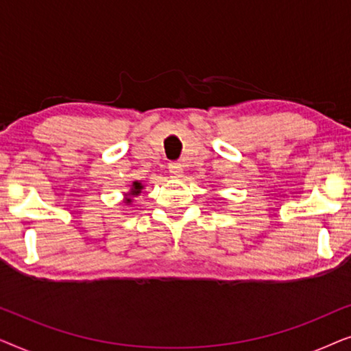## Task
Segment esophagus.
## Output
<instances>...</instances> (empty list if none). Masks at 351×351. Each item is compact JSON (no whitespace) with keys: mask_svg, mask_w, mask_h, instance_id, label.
Listing matches in <instances>:
<instances>
[{"mask_svg":"<svg viewBox=\"0 0 351 351\" xmlns=\"http://www.w3.org/2000/svg\"><path fill=\"white\" fill-rule=\"evenodd\" d=\"M167 169H169L171 176L179 177L182 172H184V165H182V162H179V161H171L169 162V167H167Z\"/></svg>","mask_w":351,"mask_h":351,"instance_id":"esophagus-1","label":"esophagus"}]
</instances>
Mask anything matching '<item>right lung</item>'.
<instances>
[{"label": "right lung", "instance_id": "1", "mask_svg": "<svg viewBox=\"0 0 351 351\" xmlns=\"http://www.w3.org/2000/svg\"><path fill=\"white\" fill-rule=\"evenodd\" d=\"M141 190H142V184H138V182H134L131 195H138V193H141ZM128 203H131V199H128Z\"/></svg>", "mask_w": 351, "mask_h": 351}]
</instances>
